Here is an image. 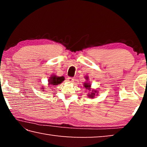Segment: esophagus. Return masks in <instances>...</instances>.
Returning <instances> with one entry per match:
<instances>
[{"label":"esophagus","mask_w":147,"mask_h":147,"mask_svg":"<svg viewBox=\"0 0 147 147\" xmlns=\"http://www.w3.org/2000/svg\"><path fill=\"white\" fill-rule=\"evenodd\" d=\"M67 80V82H73L74 81V79L73 78H72V77H68Z\"/></svg>","instance_id":"34e87169"}]
</instances>
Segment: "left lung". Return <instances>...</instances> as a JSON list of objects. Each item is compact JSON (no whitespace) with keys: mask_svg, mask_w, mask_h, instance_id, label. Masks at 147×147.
I'll use <instances>...</instances> for the list:
<instances>
[{"mask_svg":"<svg viewBox=\"0 0 147 147\" xmlns=\"http://www.w3.org/2000/svg\"><path fill=\"white\" fill-rule=\"evenodd\" d=\"M88 77H86V80H88ZM84 87H85V88H86V89H88V90H89V89H90V87H91V85H90V84H89V83H85L84 84ZM94 91V92L92 91L91 93V94H88V96L89 97H90V98H93L94 96V95H95V93H96V91H95V90H93Z\"/></svg>","mask_w":147,"mask_h":147,"instance_id":"1","label":"left lung"}]
</instances>
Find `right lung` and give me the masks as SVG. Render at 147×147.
Listing matches in <instances>:
<instances>
[{
	"mask_svg": "<svg viewBox=\"0 0 147 147\" xmlns=\"http://www.w3.org/2000/svg\"><path fill=\"white\" fill-rule=\"evenodd\" d=\"M64 80L63 76H56L55 75H53L51 77H50L49 80V84L51 86H56L58 84H61L62 82Z\"/></svg>",
	"mask_w": 147,
	"mask_h": 147,
	"instance_id": "obj_1",
	"label": "right lung"
}]
</instances>
